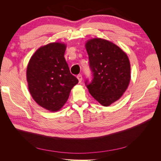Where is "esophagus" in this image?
I'll return each mask as SVG.
<instances>
[{"label":"esophagus","instance_id":"1","mask_svg":"<svg viewBox=\"0 0 161 161\" xmlns=\"http://www.w3.org/2000/svg\"><path fill=\"white\" fill-rule=\"evenodd\" d=\"M76 77H77L78 80H79V82H82V75H79Z\"/></svg>","mask_w":161,"mask_h":161}]
</instances>
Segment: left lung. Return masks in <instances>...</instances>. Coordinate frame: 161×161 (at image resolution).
<instances>
[{"label": "left lung", "instance_id": "left-lung-1", "mask_svg": "<svg viewBox=\"0 0 161 161\" xmlns=\"http://www.w3.org/2000/svg\"><path fill=\"white\" fill-rule=\"evenodd\" d=\"M85 47L94 76L86 86L96 101L108 107L128 89L131 80L130 60L119 47L104 39H90Z\"/></svg>", "mask_w": 161, "mask_h": 161}]
</instances>
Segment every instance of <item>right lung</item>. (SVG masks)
Masks as SVG:
<instances>
[{"mask_svg": "<svg viewBox=\"0 0 161 161\" xmlns=\"http://www.w3.org/2000/svg\"><path fill=\"white\" fill-rule=\"evenodd\" d=\"M66 44L53 42L41 46L27 66L28 89L42 108L55 112L61 109L71 89L79 80L73 76L64 58Z\"/></svg>", "mask_w": 161, "mask_h": 161, "instance_id": "right-lung-1", "label": "right lung"}]
</instances>
